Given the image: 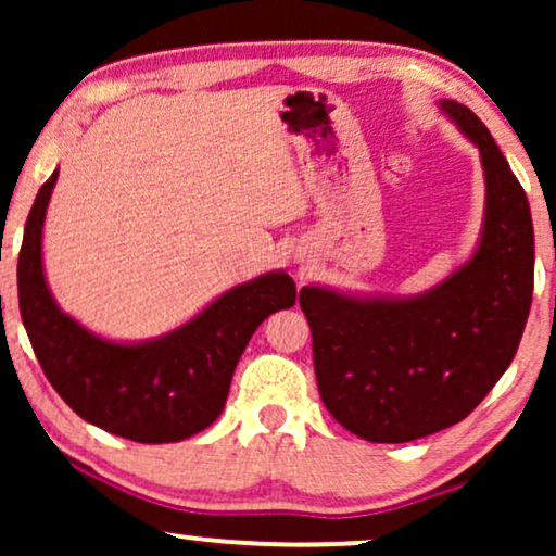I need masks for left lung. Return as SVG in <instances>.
<instances>
[{
  "label": "left lung",
  "mask_w": 556,
  "mask_h": 556,
  "mask_svg": "<svg viewBox=\"0 0 556 556\" xmlns=\"http://www.w3.org/2000/svg\"><path fill=\"white\" fill-rule=\"evenodd\" d=\"M481 151L485 215L478 250L415 299H356L301 288L314 369L333 420L369 443H409L460 422L519 349L534 291L529 200L489 128L440 103Z\"/></svg>",
  "instance_id": "1"
}]
</instances>
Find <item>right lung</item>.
Here are the masks:
<instances>
[{
    "instance_id": "add662e5",
    "label": "right lung",
    "mask_w": 556,
    "mask_h": 556,
    "mask_svg": "<svg viewBox=\"0 0 556 556\" xmlns=\"http://www.w3.org/2000/svg\"><path fill=\"white\" fill-rule=\"evenodd\" d=\"M58 172L29 210L17 263L20 314L37 362L83 420L136 443H177L223 413L232 371L270 314L291 308L288 273L235 286L200 316L143 344L105 341L58 308L42 273V223Z\"/></svg>"
}]
</instances>
